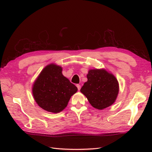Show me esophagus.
I'll list each match as a JSON object with an SVG mask.
<instances>
[{"label": "esophagus", "mask_w": 152, "mask_h": 152, "mask_svg": "<svg viewBox=\"0 0 152 152\" xmlns=\"http://www.w3.org/2000/svg\"><path fill=\"white\" fill-rule=\"evenodd\" d=\"M77 86V88H78V90H80V88H81V86H80V84H77L76 85Z\"/></svg>", "instance_id": "1"}]
</instances>
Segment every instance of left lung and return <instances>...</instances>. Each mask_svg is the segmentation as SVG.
<instances>
[{"mask_svg": "<svg viewBox=\"0 0 152 152\" xmlns=\"http://www.w3.org/2000/svg\"><path fill=\"white\" fill-rule=\"evenodd\" d=\"M87 78L80 92L94 108L103 110L113 104L119 91L115 77L104 69H94L89 71Z\"/></svg>", "mask_w": 152, "mask_h": 152, "instance_id": "1", "label": "left lung"}]
</instances>
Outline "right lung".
<instances>
[{
  "label": "right lung",
  "mask_w": 152,
  "mask_h": 152,
  "mask_svg": "<svg viewBox=\"0 0 152 152\" xmlns=\"http://www.w3.org/2000/svg\"><path fill=\"white\" fill-rule=\"evenodd\" d=\"M77 87L62 74V68L50 64L40 72L32 87L36 103L48 112L57 113L65 109Z\"/></svg>",
  "instance_id": "1"
}]
</instances>
